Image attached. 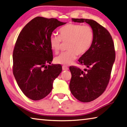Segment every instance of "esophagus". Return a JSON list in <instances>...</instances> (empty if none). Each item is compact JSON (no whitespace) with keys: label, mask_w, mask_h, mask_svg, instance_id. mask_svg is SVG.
<instances>
[{"label":"esophagus","mask_w":127,"mask_h":127,"mask_svg":"<svg viewBox=\"0 0 127 127\" xmlns=\"http://www.w3.org/2000/svg\"><path fill=\"white\" fill-rule=\"evenodd\" d=\"M62 69H63V71H66V70H68L69 69H68V67H66V66H62Z\"/></svg>","instance_id":"esophagus-1"}]
</instances>
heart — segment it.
<instances>
[{
	"label": "heart",
	"instance_id": "b5f03b06",
	"mask_svg": "<svg viewBox=\"0 0 127 127\" xmlns=\"http://www.w3.org/2000/svg\"><path fill=\"white\" fill-rule=\"evenodd\" d=\"M60 36L52 34L49 37L50 48L58 53L61 49L62 40L68 43V51L60 54L55 58L57 64L70 65L77 58V55L82 56L89 50L94 39V32L88 25L69 24L62 27L59 31Z\"/></svg>",
	"mask_w": 127,
	"mask_h": 127
}]
</instances>
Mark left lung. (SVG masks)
Listing matches in <instances>:
<instances>
[{
	"label": "left lung",
	"instance_id": "obj_1",
	"mask_svg": "<svg viewBox=\"0 0 127 127\" xmlns=\"http://www.w3.org/2000/svg\"><path fill=\"white\" fill-rule=\"evenodd\" d=\"M74 22H86L94 32L91 47L78 60L79 64L87 66L82 70L70 66L71 74L69 88L78 100L90 102L102 95L109 83L113 65L116 58L114 43L109 32L92 19H71Z\"/></svg>",
	"mask_w": 127,
	"mask_h": 127
}]
</instances>
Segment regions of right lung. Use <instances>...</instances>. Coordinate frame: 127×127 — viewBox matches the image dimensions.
Here are the masks:
<instances>
[{
    "label": "right lung",
    "instance_id": "right-lung-1",
    "mask_svg": "<svg viewBox=\"0 0 127 127\" xmlns=\"http://www.w3.org/2000/svg\"><path fill=\"white\" fill-rule=\"evenodd\" d=\"M66 23L56 18L37 17L18 36L13 53V74L23 93L32 100L48 95L61 73L60 64L50 65L53 57L49 37L57 27Z\"/></svg>",
    "mask_w": 127,
    "mask_h": 127
}]
</instances>
